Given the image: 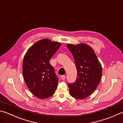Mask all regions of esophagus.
Masks as SVG:
<instances>
[{"label": "esophagus", "instance_id": "34e87169", "mask_svg": "<svg viewBox=\"0 0 123 123\" xmlns=\"http://www.w3.org/2000/svg\"><path fill=\"white\" fill-rule=\"evenodd\" d=\"M61 78L62 80H64L66 79V76L65 75H61Z\"/></svg>", "mask_w": 123, "mask_h": 123}]
</instances>
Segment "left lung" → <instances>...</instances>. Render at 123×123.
Returning <instances> with one entry per match:
<instances>
[{
  "label": "left lung",
  "mask_w": 123,
  "mask_h": 123,
  "mask_svg": "<svg viewBox=\"0 0 123 123\" xmlns=\"http://www.w3.org/2000/svg\"><path fill=\"white\" fill-rule=\"evenodd\" d=\"M74 59L77 77L72 83H68L73 97L83 99L94 92L101 79L102 68L94 51L85 43L67 45Z\"/></svg>",
  "instance_id": "1"
}]
</instances>
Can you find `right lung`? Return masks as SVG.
<instances>
[{
	"mask_svg": "<svg viewBox=\"0 0 123 123\" xmlns=\"http://www.w3.org/2000/svg\"><path fill=\"white\" fill-rule=\"evenodd\" d=\"M60 46L59 42L43 39L35 42L25 55L23 64L25 82L31 92L39 98L50 97L57 88L59 79L49 61Z\"/></svg>",
	"mask_w": 123,
	"mask_h": 123,
	"instance_id": "right-lung-1",
	"label": "right lung"
}]
</instances>
